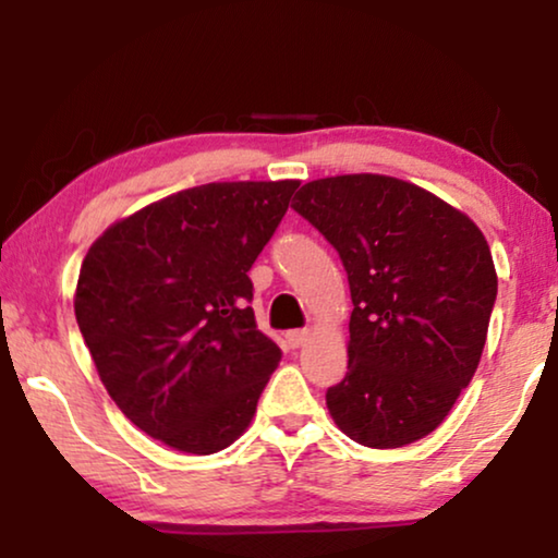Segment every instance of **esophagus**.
I'll use <instances>...</instances> for the list:
<instances>
[{
	"instance_id": "34e87169",
	"label": "esophagus",
	"mask_w": 558,
	"mask_h": 558,
	"mask_svg": "<svg viewBox=\"0 0 558 558\" xmlns=\"http://www.w3.org/2000/svg\"><path fill=\"white\" fill-rule=\"evenodd\" d=\"M310 340V330H292L287 332V345L289 348H302Z\"/></svg>"
}]
</instances>
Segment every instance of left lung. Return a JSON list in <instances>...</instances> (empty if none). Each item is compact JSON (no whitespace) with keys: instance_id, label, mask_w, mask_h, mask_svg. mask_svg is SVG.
I'll return each instance as SVG.
<instances>
[{"instance_id":"8db88e82","label":"left lung","mask_w":558,"mask_h":558,"mask_svg":"<svg viewBox=\"0 0 558 558\" xmlns=\"http://www.w3.org/2000/svg\"><path fill=\"white\" fill-rule=\"evenodd\" d=\"M292 208L348 271V373L327 388L342 434L371 449L424 439L475 376L498 274L475 220L414 182L357 172L312 180Z\"/></svg>"}]
</instances>
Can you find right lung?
<instances>
[{
    "mask_svg": "<svg viewBox=\"0 0 558 558\" xmlns=\"http://www.w3.org/2000/svg\"><path fill=\"white\" fill-rule=\"evenodd\" d=\"M300 180L208 182L117 220L90 243L75 319L129 422L187 454L248 429L281 361L248 307L251 264Z\"/></svg>",
    "mask_w": 558,
    "mask_h": 558,
    "instance_id": "right-lung-1",
    "label": "right lung"
}]
</instances>
